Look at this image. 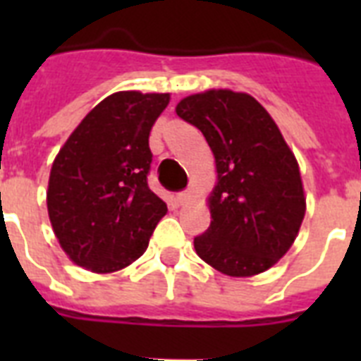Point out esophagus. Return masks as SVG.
<instances>
[{"mask_svg":"<svg viewBox=\"0 0 361 361\" xmlns=\"http://www.w3.org/2000/svg\"><path fill=\"white\" fill-rule=\"evenodd\" d=\"M189 198H191V191L180 192V195H176V204H178V206H183V204L189 202Z\"/></svg>","mask_w":361,"mask_h":361,"instance_id":"34e87169","label":"esophagus"}]
</instances>
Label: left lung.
Instances as JSON below:
<instances>
[{"label":"left lung","instance_id":"1","mask_svg":"<svg viewBox=\"0 0 361 361\" xmlns=\"http://www.w3.org/2000/svg\"><path fill=\"white\" fill-rule=\"evenodd\" d=\"M176 112L202 130L217 166L212 223L195 238L198 257L232 277L262 274L290 249L305 215L294 153L247 93L209 90L185 97Z\"/></svg>","mask_w":361,"mask_h":361}]
</instances>
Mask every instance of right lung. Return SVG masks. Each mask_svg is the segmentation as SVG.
Masks as SVG:
<instances>
[{
  "label": "right lung",
  "mask_w": 361,
  "mask_h": 361,
  "mask_svg": "<svg viewBox=\"0 0 361 361\" xmlns=\"http://www.w3.org/2000/svg\"><path fill=\"white\" fill-rule=\"evenodd\" d=\"M169 101V93H112L59 149L48 215L59 245L82 268L110 274L135 262L169 212L147 185L149 130Z\"/></svg>",
  "instance_id": "add662e5"
}]
</instances>
